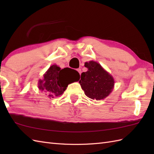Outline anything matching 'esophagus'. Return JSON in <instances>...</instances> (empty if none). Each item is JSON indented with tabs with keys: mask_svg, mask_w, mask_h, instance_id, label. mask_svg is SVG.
<instances>
[{
	"mask_svg": "<svg viewBox=\"0 0 154 154\" xmlns=\"http://www.w3.org/2000/svg\"><path fill=\"white\" fill-rule=\"evenodd\" d=\"M77 71H78V72H79V73L81 75V69L80 68H79V69H77Z\"/></svg>",
	"mask_w": 154,
	"mask_h": 154,
	"instance_id": "obj_1",
	"label": "esophagus"
}]
</instances>
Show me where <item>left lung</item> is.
I'll use <instances>...</instances> for the list:
<instances>
[{
	"instance_id": "obj_1",
	"label": "left lung",
	"mask_w": 154,
	"mask_h": 154,
	"mask_svg": "<svg viewBox=\"0 0 154 154\" xmlns=\"http://www.w3.org/2000/svg\"><path fill=\"white\" fill-rule=\"evenodd\" d=\"M85 67L88 70L81 73L79 83L85 95L97 100L105 99L114 89L113 77L97 61L85 62Z\"/></svg>"
}]
</instances>
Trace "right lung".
Wrapping results in <instances>:
<instances>
[{"label":"right lung","instance_id":"obj_1","mask_svg":"<svg viewBox=\"0 0 154 154\" xmlns=\"http://www.w3.org/2000/svg\"><path fill=\"white\" fill-rule=\"evenodd\" d=\"M79 73L76 70L68 67L61 69L54 64L44 74L42 79H39L38 89L50 99L57 97L63 93L69 84L79 81Z\"/></svg>","mask_w":154,"mask_h":154}]
</instances>
